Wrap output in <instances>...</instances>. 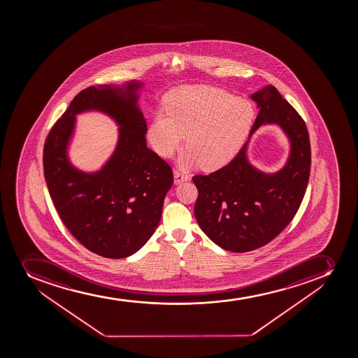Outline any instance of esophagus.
I'll use <instances>...</instances> for the list:
<instances>
[{
	"mask_svg": "<svg viewBox=\"0 0 358 358\" xmlns=\"http://www.w3.org/2000/svg\"><path fill=\"white\" fill-rule=\"evenodd\" d=\"M173 178H175V185H180L182 182L188 181L190 176L188 173H182L181 170H175L173 171Z\"/></svg>",
	"mask_w": 358,
	"mask_h": 358,
	"instance_id": "obj_1",
	"label": "esophagus"
}]
</instances>
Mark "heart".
Segmentation results:
<instances>
[{
    "label": "heart",
    "instance_id": "obj_1",
    "mask_svg": "<svg viewBox=\"0 0 358 358\" xmlns=\"http://www.w3.org/2000/svg\"><path fill=\"white\" fill-rule=\"evenodd\" d=\"M166 115L159 114L149 127L156 152L170 156L181 145L183 133L188 150L185 164L199 162L203 169L224 166L248 135L255 110L248 100L210 86H189L170 93Z\"/></svg>",
    "mask_w": 358,
    "mask_h": 358
}]
</instances>
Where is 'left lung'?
<instances>
[{
	"label": "left lung",
	"instance_id": "left-lung-1",
	"mask_svg": "<svg viewBox=\"0 0 358 358\" xmlns=\"http://www.w3.org/2000/svg\"><path fill=\"white\" fill-rule=\"evenodd\" d=\"M259 113L250 136L262 124H276L290 140L289 159L278 173H264L248 163V142L236 157L209 175H195V217L220 248L248 252L273 241L296 215L310 173V142L305 121L274 86L252 94Z\"/></svg>",
	"mask_w": 358,
	"mask_h": 358
}]
</instances>
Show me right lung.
<instances>
[{
    "label": "right lung",
    "instance_id": "obj_1",
    "mask_svg": "<svg viewBox=\"0 0 358 358\" xmlns=\"http://www.w3.org/2000/svg\"><path fill=\"white\" fill-rule=\"evenodd\" d=\"M138 87L131 83L126 90H83L50 129L43 149L46 185L62 222L80 244L105 258H126L149 241L173 183L171 166L145 143ZM89 109L105 111L121 126L114 156L96 174L79 172L66 157L74 115Z\"/></svg>",
    "mask_w": 358,
    "mask_h": 358
}]
</instances>
